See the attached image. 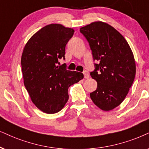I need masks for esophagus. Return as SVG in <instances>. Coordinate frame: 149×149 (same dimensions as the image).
Returning <instances> with one entry per match:
<instances>
[{
    "label": "esophagus",
    "mask_w": 149,
    "mask_h": 149,
    "mask_svg": "<svg viewBox=\"0 0 149 149\" xmlns=\"http://www.w3.org/2000/svg\"><path fill=\"white\" fill-rule=\"evenodd\" d=\"M83 74H84V78L88 79V78H89V73H88V72L87 71H83Z\"/></svg>",
    "instance_id": "obj_1"
}]
</instances>
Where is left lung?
<instances>
[{"label":"left lung","mask_w":149,"mask_h":149,"mask_svg":"<svg viewBox=\"0 0 149 149\" xmlns=\"http://www.w3.org/2000/svg\"><path fill=\"white\" fill-rule=\"evenodd\" d=\"M80 31L88 41L96 62L90 75L97 86L90 97L102 110H112L125 100L134 80L132 51L121 33L105 22H92L81 27Z\"/></svg>","instance_id":"obj_1"}]
</instances>
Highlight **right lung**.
<instances>
[{
	"label": "right lung",
	"instance_id": "1",
	"mask_svg": "<svg viewBox=\"0 0 149 149\" xmlns=\"http://www.w3.org/2000/svg\"><path fill=\"white\" fill-rule=\"evenodd\" d=\"M74 30L51 24L37 31L24 47L21 57L24 84L31 101L46 113H56L68 101V88L84 78L83 73L57 66L65 58V47Z\"/></svg>",
	"mask_w": 149,
	"mask_h": 149
}]
</instances>
